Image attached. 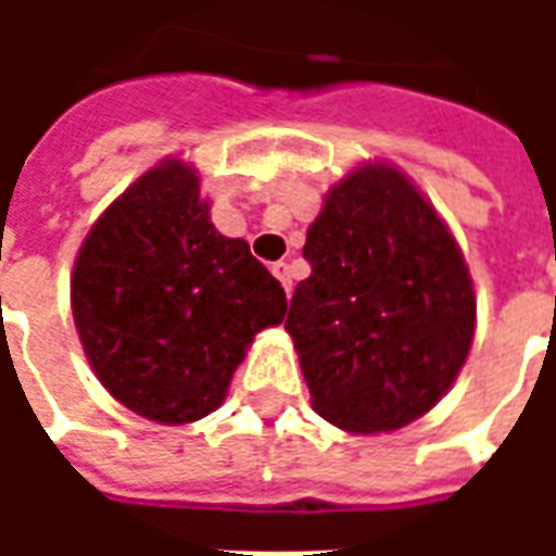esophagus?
<instances>
[{
  "label": "esophagus",
  "instance_id": "obj_1",
  "mask_svg": "<svg viewBox=\"0 0 556 556\" xmlns=\"http://www.w3.org/2000/svg\"><path fill=\"white\" fill-rule=\"evenodd\" d=\"M274 270V277L282 282V289H286V294H291V267L286 265V262H277V265L270 267Z\"/></svg>",
  "mask_w": 556,
  "mask_h": 556
}]
</instances>
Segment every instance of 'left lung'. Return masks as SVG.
Listing matches in <instances>:
<instances>
[{
	"mask_svg": "<svg viewBox=\"0 0 556 556\" xmlns=\"http://www.w3.org/2000/svg\"><path fill=\"white\" fill-rule=\"evenodd\" d=\"M313 274L286 330L313 408L375 434L431 410L462 372L477 298L453 231L390 163H366L327 193L306 231Z\"/></svg>",
	"mask_w": 556,
	"mask_h": 556,
	"instance_id": "left-lung-1",
	"label": "left lung"
}]
</instances>
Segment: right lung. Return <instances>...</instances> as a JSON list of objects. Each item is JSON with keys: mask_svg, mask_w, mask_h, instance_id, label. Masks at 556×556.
Returning <instances> with one entry per match:
<instances>
[{"mask_svg": "<svg viewBox=\"0 0 556 556\" xmlns=\"http://www.w3.org/2000/svg\"><path fill=\"white\" fill-rule=\"evenodd\" d=\"M199 175L169 157L106 207L79 247L71 306L101 384L163 426L207 417L286 291L207 217Z\"/></svg>", "mask_w": 556, "mask_h": 556, "instance_id": "obj_1", "label": "right lung"}]
</instances>
